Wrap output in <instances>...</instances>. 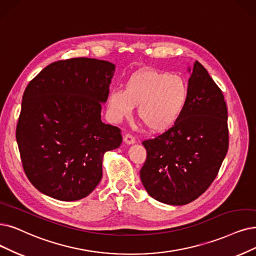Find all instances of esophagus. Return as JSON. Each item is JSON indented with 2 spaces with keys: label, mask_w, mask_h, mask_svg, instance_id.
Wrapping results in <instances>:
<instances>
[{
  "label": "esophagus",
  "mask_w": 256,
  "mask_h": 256,
  "mask_svg": "<svg viewBox=\"0 0 256 256\" xmlns=\"http://www.w3.org/2000/svg\"><path fill=\"white\" fill-rule=\"evenodd\" d=\"M124 142H126V144L130 145V144H134L136 142V138L132 136V134H127L125 136H124Z\"/></svg>",
  "instance_id": "1"
}]
</instances>
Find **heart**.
Returning a JSON list of instances; mask_svg holds the SVG:
<instances>
[{
    "label": "heart",
    "instance_id": "b5f03b06",
    "mask_svg": "<svg viewBox=\"0 0 256 256\" xmlns=\"http://www.w3.org/2000/svg\"><path fill=\"white\" fill-rule=\"evenodd\" d=\"M189 98V87L185 78L145 69L132 74L124 90L111 91L108 107L112 116L120 120L130 116L138 106V118L151 131H165L182 116Z\"/></svg>",
    "mask_w": 256,
    "mask_h": 256
}]
</instances>
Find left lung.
I'll return each mask as SVG.
<instances>
[{"label": "left lung", "instance_id": "1", "mask_svg": "<svg viewBox=\"0 0 256 256\" xmlns=\"http://www.w3.org/2000/svg\"><path fill=\"white\" fill-rule=\"evenodd\" d=\"M189 98L171 128L142 145L140 176L149 196L168 205L196 200L216 180L229 147L228 112L220 87L200 62L189 78Z\"/></svg>", "mask_w": 256, "mask_h": 256}]
</instances>
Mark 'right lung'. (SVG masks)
<instances>
[{
    "instance_id": "add662e5",
    "label": "right lung",
    "mask_w": 256,
    "mask_h": 256,
    "mask_svg": "<svg viewBox=\"0 0 256 256\" xmlns=\"http://www.w3.org/2000/svg\"><path fill=\"white\" fill-rule=\"evenodd\" d=\"M114 68L103 60H60L27 85L16 136L26 176L46 196L86 198L103 176L104 153L120 146V129L100 120Z\"/></svg>"
}]
</instances>
